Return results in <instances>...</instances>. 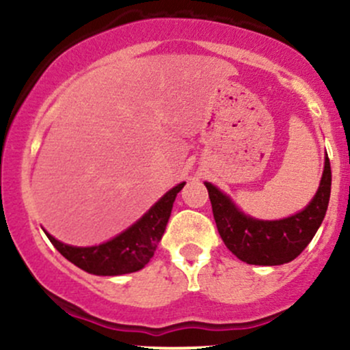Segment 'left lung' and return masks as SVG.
Wrapping results in <instances>:
<instances>
[{"label":"left lung","mask_w":350,"mask_h":350,"mask_svg":"<svg viewBox=\"0 0 350 350\" xmlns=\"http://www.w3.org/2000/svg\"><path fill=\"white\" fill-rule=\"evenodd\" d=\"M217 230L237 258L248 265L275 267L295 260L323 224L331 198V163L326 156L319 189L298 214L280 220L245 215L214 184L206 183Z\"/></svg>","instance_id":"left-lung-1"}]
</instances>
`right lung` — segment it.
Returning <instances> with one entry per match:
<instances>
[{"label":"right lung","instance_id":"1","mask_svg":"<svg viewBox=\"0 0 350 350\" xmlns=\"http://www.w3.org/2000/svg\"><path fill=\"white\" fill-rule=\"evenodd\" d=\"M184 184L186 183H180L167 191L138 222L105 243L95 247H72L55 240L47 232L46 235L60 255L92 275L116 276L138 271L154 255L159 240L166 230L172 204Z\"/></svg>","mask_w":350,"mask_h":350}]
</instances>
